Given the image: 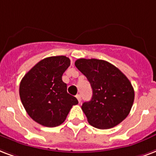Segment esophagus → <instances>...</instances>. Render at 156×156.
Instances as JSON below:
<instances>
[{"label":"esophagus","instance_id":"34e87169","mask_svg":"<svg viewBox=\"0 0 156 156\" xmlns=\"http://www.w3.org/2000/svg\"><path fill=\"white\" fill-rule=\"evenodd\" d=\"M76 97L77 100L79 101V102H81V96H80V94H77L76 96Z\"/></svg>","mask_w":156,"mask_h":156}]
</instances>
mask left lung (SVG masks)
<instances>
[{
  "label": "left lung",
  "instance_id": "8db88e82",
  "mask_svg": "<svg viewBox=\"0 0 156 156\" xmlns=\"http://www.w3.org/2000/svg\"><path fill=\"white\" fill-rule=\"evenodd\" d=\"M75 65L86 76L93 90L91 100L81 107L89 124L106 129L123 121L134 101V90L129 80L104 60L80 58Z\"/></svg>",
  "mask_w": 156,
  "mask_h": 156
}]
</instances>
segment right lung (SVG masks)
Here are the masks:
<instances>
[{"label": "right lung", "mask_w": 156, "mask_h": 156, "mask_svg": "<svg viewBox=\"0 0 156 156\" xmlns=\"http://www.w3.org/2000/svg\"><path fill=\"white\" fill-rule=\"evenodd\" d=\"M71 61L66 56L45 58L23 76L19 96L24 108L33 120L46 127H56L65 121L78 100L67 91L62 80Z\"/></svg>", "instance_id": "right-lung-1"}]
</instances>
